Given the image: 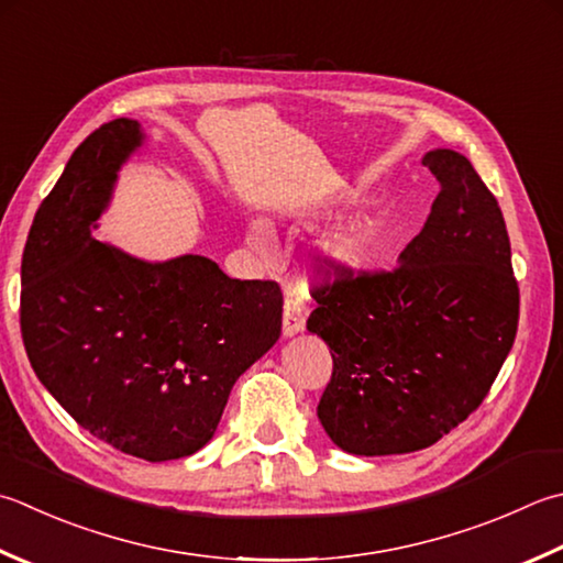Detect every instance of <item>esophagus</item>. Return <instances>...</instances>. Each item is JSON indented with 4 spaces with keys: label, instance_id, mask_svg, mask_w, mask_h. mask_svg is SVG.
Returning a JSON list of instances; mask_svg holds the SVG:
<instances>
[{
    "label": "esophagus",
    "instance_id": "obj_1",
    "mask_svg": "<svg viewBox=\"0 0 563 563\" xmlns=\"http://www.w3.org/2000/svg\"><path fill=\"white\" fill-rule=\"evenodd\" d=\"M305 305L297 295H288L285 297V305H283V334L285 336H292L297 332H302L305 329Z\"/></svg>",
    "mask_w": 563,
    "mask_h": 563
}]
</instances>
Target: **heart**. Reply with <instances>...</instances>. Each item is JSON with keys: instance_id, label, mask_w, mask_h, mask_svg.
<instances>
[{"instance_id": "b5f03b06", "label": "heart", "mask_w": 563, "mask_h": 563, "mask_svg": "<svg viewBox=\"0 0 563 563\" xmlns=\"http://www.w3.org/2000/svg\"><path fill=\"white\" fill-rule=\"evenodd\" d=\"M251 244L253 249H258L261 253L271 251V234L261 224L251 227ZM327 258L334 263V266H358V263L366 258V241L354 234H344L329 241L324 246Z\"/></svg>"}]
</instances>
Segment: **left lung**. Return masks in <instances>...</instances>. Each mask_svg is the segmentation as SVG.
<instances>
[{
	"label": "left lung",
	"instance_id": "1",
	"mask_svg": "<svg viewBox=\"0 0 563 563\" xmlns=\"http://www.w3.org/2000/svg\"><path fill=\"white\" fill-rule=\"evenodd\" d=\"M422 163L442 190L398 266L322 258L312 283L307 329L334 361L317 417L349 454L432 446L478 410L515 344L520 288L498 200L456 151Z\"/></svg>",
	"mask_w": 563,
	"mask_h": 563
}]
</instances>
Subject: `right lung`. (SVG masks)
Wrapping results in <instances>:
<instances>
[{"label": "right lung", "instance_id": "obj_1", "mask_svg": "<svg viewBox=\"0 0 563 563\" xmlns=\"http://www.w3.org/2000/svg\"><path fill=\"white\" fill-rule=\"evenodd\" d=\"M139 143V121L114 119L75 148L33 217L19 317L31 368L77 424L170 461L212 439L236 378L278 341L283 292L205 256L146 263L92 239Z\"/></svg>", "mask_w": 563, "mask_h": 563}]
</instances>
